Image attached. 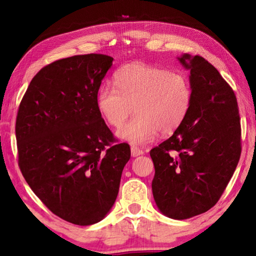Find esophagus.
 I'll return each mask as SVG.
<instances>
[{
    "instance_id": "34e87169",
    "label": "esophagus",
    "mask_w": 256,
    "mask_h": 256,
    "mask_svg": "<svg viewBox=\"0 0 256 256\" xmlns=\"http://www.w3.org/2000/svg\"><path fill=\"white\" fill-rule=\"evenodd\" d=\"M131 154L133 157H138V156H141L142 154H144V151H142L140 148H138V146H132Z\"/></svg>"
}]
</instances>
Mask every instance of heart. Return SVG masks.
I'll return each mask as SVG.
<instances>
[{"instance_id": "obj_1", "label": "heart", "mask_w": 256, "mask_h": 256, "mask_svg": "<svg viewBox=\"0 0 256 256\" xmlns=\"http://www.w3.org/2000/svg\"><path fill=\"white\" fill-rule=\"evenodd\" d=\"M115 88L98 90L97 107L112 128H120L134 112L136 116L118 132L132 144H144L162 134H172L188 115L192 102V86L182 72L132 62L114 74Z\"/></svg>"}]
</instances>
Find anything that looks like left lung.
I'll return each mask as SVG.
<instances>
[{
    "label": "left lung",
    "mask_w": 256,
    "mask_h": 256,
    "mask_svg": "<svg viewBox=\"0 0 256 256\" xmlns=\"http://www.w3.org/2000/svg\"><path fill=\"white\" fill-rule=\"evenodd\" d=\"M190 71L192 102L174 134L151 149L152 194L168 218L204 214L224 193L240 157V118L232 89L201 56L177 58Z\"/></svg>",
    "instance_id": "1"
}]
</instances>
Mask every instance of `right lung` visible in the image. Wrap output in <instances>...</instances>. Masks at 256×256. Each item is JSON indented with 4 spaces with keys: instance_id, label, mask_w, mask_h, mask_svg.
I'll return each instance as SVG.
<instances>
[{
    "instance_id": "obj_1",
    "label": "right lung",
    "mask_w": 256,
    "mask_h": 256,
    "mask_svg": "<svg viewBox=\"0 0 256 256\" xmlns=\"http://www.w3.org/2000/svg\"><path fill=\"white\" fill-rule=\"evenodd\" d=\"M112 60L76 55L42 68L16 116L19 167L26 182L54 214L79 226L97 224L110 211L131 157L128 144H114L97 107Z\"/></svg>"
}]
</instances>
